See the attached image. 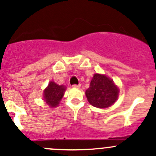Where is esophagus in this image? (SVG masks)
<instances>
[{"instance_id":"34e87169","label":"esophagus","mask_w":156,"mask_h":156,"mask_svg":"<svg viewBox=\"0 0 156 156\" xmlns=\"http://www.w3.org/2000/svg\"><path fill=\"white\" fill-rule=\"evenodd\" d=\"M81 86V85H80V84H78V85H72V87H73V88H79V87Z\"/></svg>"}]
</instances>
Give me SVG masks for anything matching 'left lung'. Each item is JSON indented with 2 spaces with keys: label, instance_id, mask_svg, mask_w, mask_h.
Masks as SVG:
<instances>
[{
  "label": "left lung",
  "instance_id": "obj_1",
  "mask_svg": "<svg viewBox=\"0 0 156 156\" xmlns=\"http://www.w3.org/2000/svg\"><path fill=\"white\" fill-rule=\"evenodd\" d=\"M85 94L91 105L99 108L110 107L117 100L119 88L105 75L94 74Z\"/></svg>",
  "mask_w": 156,
  "mask_h": 156
}]
</instances>
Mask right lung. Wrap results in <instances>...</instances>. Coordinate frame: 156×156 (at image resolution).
I'll use <instances>...</instances> for the list:
<instances>
[{
	"label": "right lung",
	"instance_id": "obj_1",
	"mask_svg": "<svg viewBox=\"0 0 156 156\" xmlns=\"http://www.w3.org/2000/svg\"><path fill=\"white\" fill-rule=\"evenodd\" d=\"M65 89L66 88L64 85H58L54 81H51L44 91V100L50 107H56L63 97Z\"/></svg>",
	"mask_w": 156,
	"mask_h": 156
}]
</instances>
